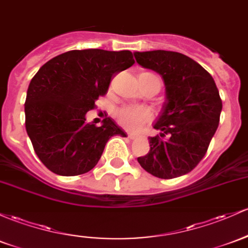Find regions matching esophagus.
Instances as JSON below:
<instances>
[{"label": "esophagus", "mask_w": 248, "mask_h": 248, "mask_svg": "<svg viewBox=\"0 0 248 248\" xmlns=\"http://www.w3.org/2000/svg\"><path fill=\"white\" fill-rule=\"evenodd\" d=\"M128 138L132 139V140H135V139H138V135L137 134H132V133H128Z\"/></svg>", "instance_id": "obj_1"}]
</instances>
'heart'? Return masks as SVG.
Instances as JSON below:
<instances>
[{"instance_id":"b5f03b06","label":"heart","mask_w":248,"mask_h":248,"mask_svg":"<svg viewBox=\"0 0 248 248\" xmlns=\"http://www.w3.org/2000/svg\"><path fill=\"white\" fill-rule=\"evenodd\" d=\"M116 120L124 128L138 130L151 121L152 111L147 107H122L116 111Z\"/></svg>"}]
</instances>
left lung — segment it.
<instances>
[{
  "mask_svg": "<svg viewBox=\"0 0 248 248\" xmlns=\"http://www.w3.org/2000/svg\"><path fill=\"white\" fill-rule=\"evenodd\" d=\"M146 69L161 75L166 102L154 124L159 135L148 138L149 153L138 157L152 175L173 179L194 170L217 132L222 102L211 74L184 54L167 50L135 51Z\"/></svg>",
  "mask_w": 248,
  "mask_h": 248,
  "instance_id": "left-lung-1",
  "label": "left lung"
}]
</instances>
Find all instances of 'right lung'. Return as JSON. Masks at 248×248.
Here are the masks:
<instances>
[{
  "mask_svg": "<svg viewBox=\"0 0 248 248\" xmlns=\"http://www.w3.org/2000/svg\"><path fill=\"white\" fill-rule=\"evenodd\" d=\"M134 64L129 50H70L49 60L29 83L26 129L42 164L59 175L89 172L114 135L127 137L111 118L100 127L86 121L114 74Z\"/></svg>",
  "mask_w": 248,
  "mask_h": 248,
  "instance_id": "1",
  "label": "right lung"
}]
</instances>
